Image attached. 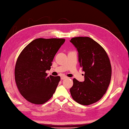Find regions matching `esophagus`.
I'll return each instance as SVG.
<instances>
[{"label":"esophagus","instance_id":"esophagus-1","mask_svg":"<svg viewBox=\"0 0 129 129\" xmlns=\"http://www.w3.org/2000/svg\"><path fill=\"white\" fill-rule=\"evenodd\" d=\"M67 77V76H61V78H60V79H61V80H64V79H66Z\"/></svg>","mask_w":129,"mask_h":129}]
</instances>
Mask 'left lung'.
Masks as SVG:
<instances>
[{
	"label": "left lung",
	"mask_w": 129,
	"mask_h": 129,
	"mask_svg": "<svg viewBox=\"0 0 129 129\" xmlns=\"http://www.w3.org/2000/svg\"><path fill=\"white\" fill-rule=\"evenodd\" d=\"M70 41L77 50L79 64L85 73L84 82L73 79V86L70 89L71 96L82 105L92 104L101 99L109 85L112 69L109 57L91 38L74 37Z\"/></svg>",
	"instance_id": "8db88e82"
}]
</instances>
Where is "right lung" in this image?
Instances as JSON below:
<instances>
[{"label":"right lung","mask_w":129,"mask_h":129,"mask_svg":"<svg viewBox=\"0 0 129 129\" xmlns=\"http://www.w3.org/2000/svg\"><path fill=\"white\" fill-rule=\"evenodd\" d=\"M65 40L37 38L27 45L17 58L15 69L17 87L24 98L35 104L50 99L59 82L60 76H47L54 56Z\"/></svg>","instance_id":"right-lung-1"}]
</instances>
